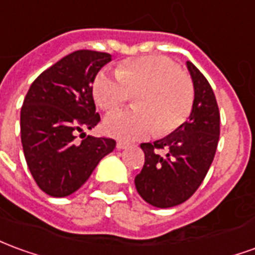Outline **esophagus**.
I'll list each match as a JSON object with an SVG mask.
<instances>
[{
	"mask_svg": "<svg viewBox=\"0 0 255 255\" xmlns=\"http://www.w3.org/2000/svg\"><path fill=\"white\" fill-rule=\"evenodd\" d=\"M128 146H129V143H127V142H123V140L117 142V149H126Z\"/></svg>",
	"mask_w": 255,
	"mask_h": 255,
	"instance_id": "obj_1",
	"label": "esophagus"
}]
</instances>
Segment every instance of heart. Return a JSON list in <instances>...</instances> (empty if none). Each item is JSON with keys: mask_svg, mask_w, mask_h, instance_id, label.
<instances>
[{"mask_svg": "<svg viewBox=\"0 0 255 255\" xmlns=\"http://www.w3.org/2000/svg\"><path fill=\"white\" fill-rule=\"evenodd\" d=\"M92 94L103 110L116 109L136 94V109L115 110L103 120L105 132L124 140L174 132L188 120L195 101L189 76L158 55L126 60L116 72L101 70Z\"/></svg>", "mask_w": 255, "mask_h": 255, "instance_id": "b5f03b06", "label": "heart"}]
</instances>
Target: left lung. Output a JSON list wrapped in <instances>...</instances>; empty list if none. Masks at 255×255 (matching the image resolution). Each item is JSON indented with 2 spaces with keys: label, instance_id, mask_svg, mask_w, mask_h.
Here are the masks:
<instances>
[{
  "label": "left lung",
  "instance_id": "left-lung-1",
  "mask_svg": "<svg viewBox=\"0 0 255 255\" xmlns=\"http://www.w3.org/2000/svg\"><path fill=\"white\" fill-rule=\"evenodd\" d=\"M195 87L189 116L174 132L153 143H140L145 164L135 188L146 203L168 208L186 202L202 185L220 139V110L207 78L186 62Z\"/></svg>",
  "mask_w": 255,
  "mask_h": 255
}]
</instances>
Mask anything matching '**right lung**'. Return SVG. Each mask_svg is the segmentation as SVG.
I'll list each match as a JSON object with an SVG mask.
<instances>
[{"label": "right lung", "mask_w": 255, "mask_h": 255, "mask_svg": "<svg viewBox=\"0 0 255 255\" xmlns=\"http://www.w3.org/2000/svg\"><path fill=\"white\" fill-rule=\"evenodd\" d=\"M112 55L90 49L69 53L33 81L20 112L23 153L42 192L65 197L78 190L98 163L113 152L112 138L78 132L101 122L92 97V83Z\"/></svg>", "instance_id": "right-lung-1"}]
</instances>
